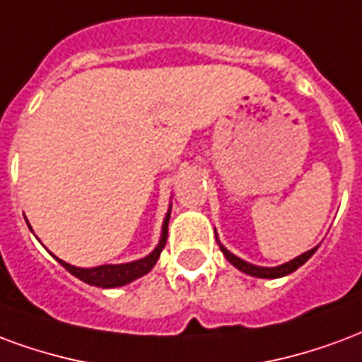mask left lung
Segmentation results:
<instances>
[{
	"instance_id": "8db88e82",
	"label": "left lung",
	"mask_w": 362,
	"mask_h": 362,
	"mask_svg": "<svg viewBox=\"0 0 362 362\" xmlns=\"http://www.w3.org/2000/svg\"><path fill=\"white\" fill-rule=\"evenodd\" d=\"M220 249L231 264L235 266V268H239L241 272H245V274H249V276H255V278H281V276H287V274H291V272L297 270L299 266L305 264L308 258L315 255V250H316V249L307 250V252H303L300 257L293 258V260H289V262H286V264L276 266V268H260V266L249 264V262H245V260H241V258H237L235 255H231V252H229L226 247H221V245H220Z\"/></svg>"
}]
</instances>
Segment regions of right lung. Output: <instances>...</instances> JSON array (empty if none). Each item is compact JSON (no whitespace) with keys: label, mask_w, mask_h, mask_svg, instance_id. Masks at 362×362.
<instances>
[{"label":"right lung","mask_w":362,"mask_h":362,"mask_svg":"<svg viewBox=\"0 0 362 362\" xmlns=\"http://www.w3.org/2000/svg\"><path fill=\"white\" fill-rule=\"evenodd\" d=\"M168 221H170V212L165 216L162 226V239L158 243L152 252H150L146 258H141V260H134V262H129V264H110V266H98V268H76V266H71L67 262H63L57 258V262L65 268L67 272H71L75 278L83 279L84 284H90V286L96 287H119L125 286L133 279L141 278L144 274H148L154 264L160 258V252L165 247V241H168Z\"/></svg>","instance_id":"obj_1"}]
</instances>
